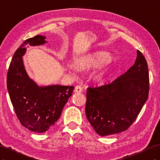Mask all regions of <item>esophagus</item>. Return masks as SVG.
<instances>
[{"label": "esophagus", "mask_w": 160, "mask_h": 160, "mask_svg": "<svg viewBox=\"0 0 160 160\" xmlns=\"http://www.w3.org/2000/svg\"><path fill=\"white\" fill-rule=\"evenodd\" d=\"M82 91H83V89H82L81 86L77 85V86L75 87V93H81Z\"/></svg>", "instance_id": "esophagus-1"}]
</instances>
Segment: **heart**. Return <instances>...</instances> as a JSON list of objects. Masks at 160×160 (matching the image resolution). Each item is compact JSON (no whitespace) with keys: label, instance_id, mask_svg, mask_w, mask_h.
Segmentation results:
<instances>
[{"label":"heart","instance_id":"obj_1","mask_svg":"<svg viewBox=\"0 0 160 160\" xmlns=\"http://www.w3.org/2000/svg\"><path fill=\"white\" fill-rule=\"evenodd\" d=\"M110 55L107 52H94L77 60L74 63V67L78 71H86L103 62L91 75V79L93 81L96 83H101L105 80L106 75L109 71V62L108 61L110 59Z\"/></svg>","mask_w":160,"mask_h":160}]
</instances>
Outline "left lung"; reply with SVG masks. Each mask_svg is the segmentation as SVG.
Listing matches in <instances>:
<instances>
[{"instance_id":"obj_1","label":"left lung","mask_w":160,"mask_h":160,"mask_svg":"<svg viewBox=\"0 0 160 160\" xmlns=\"http://www.w3.org/2000/svg\"><path fill=\"white\" fill-rule=\"evenodd\" d=\"M147 61L139 51L134 65L111 83L88 88L85 113L101 136L128 129L141 111L149 93Z\"/></svg>"}]
</instances>
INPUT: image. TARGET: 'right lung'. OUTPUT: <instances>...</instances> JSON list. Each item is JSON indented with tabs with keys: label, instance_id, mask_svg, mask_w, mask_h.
<instances>
[{
	"label": "right lung",
	"instance_id": "obj_1",
	"mask_svg": "<svg viewBox=\"0 0 160 160\" xmlns=\"http://www.w3.org/2000/svg\"><path fill=\"white\" fill-rule=\"evenodd\" d=\"M45 38L37 35L24 41L14 52L7 73V89L18 120L24 127L40 133L55 124L75 88L39 86L28 75L22 60L27 47L44 45L47 42Z\"/></svg>",
	"mask_w": 160,
	"mask_h": 160
}]
</instances>
